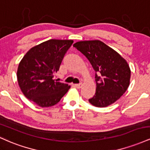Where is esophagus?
<instances>
[{"mask_svg": "<svg viewBox=\"0 0 150 150\" xmlns=\"http://www.w3.org/2000/svg\"><path fill=\"white\" fill-rule=\"evenodd\" d=\"M75 87L77 89H80L81 88V87H82V83H80V84H75V85H74Z\"/></svg>", "mask_w": 150, "mask_h": 150, "instance_id": "34e87169", "label": "esophagus"}]
</instances>
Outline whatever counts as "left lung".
<instances>
[{
    "mask_svg": "<svg viewBox=\"0 0 150 150\" xmlns=\"http://www.w3.org/2000/svg\"><path fill=\"white\" fill-rule=\"evenodd\" d=\"M73 46L85 55L96 72V93L89 103L106 107L120 99L130 85V69L127 61L99 40L82 41Z\"/></svg>",
    "mask_w": 150,
    "mask_h": 150,
    "instance_id": "1",
    "label": "left lung"
}]
</instances>
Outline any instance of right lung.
I'll list each match as a JSON object with an SVG mask.
<instances>
[{
    "label": "right lung",
    "mask_w": 150,
    "mask_h": 150,
    "mask_svg": "<svg viewBox=\"0 0 150 150\" xmlns=\"http://www.w3.org/2000/svg\"><path fill=\"white\" fill-rule=\"evenodd\" d=\"M73 40L50 39L29 50L19 63L18 85L24 95L41 107L56 104L70 86L53 80Z\"/></svg>",
    "instance_id": "right-lung-1"
}]
</instances>
